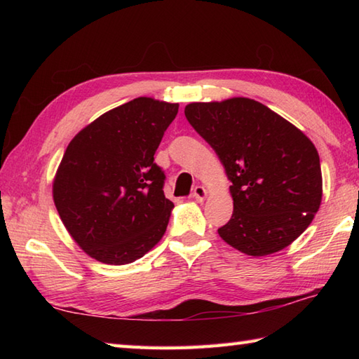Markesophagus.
Segmentation results:
<instances>
[{
    "label": "esophagus",
    "mask_w": 359,
    "mask_h": 359,
    "mask_svg": "<svg viewBox=\"0 0 359 359\" xmlns=\"http://www.w3.org/2000/svg\"><path fill=\"white\" fill-rule=\"evenodd\" d=\"M193 197L197 201V202H203L205 197H207V189H205L203 187L197 185L194 189H193Z\"/></svg>",
    "instance_id": "esophagus-1"
}]
</instances>
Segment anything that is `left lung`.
I'll list each match as a JSON object with an SVG mask.
<instances>
[{
	"instance_id": "1",
	"label": "left lung",
	"mask_w": 359,
	"mask_h": 359,
	"mask_svg": "<svg viewBox=\"0 0 359 359\" xmlns=\"http://www.w3.org/2000/svg\"><path fill=\"white\" fill-rule=\"evenodd\" d=\"M185 117L233 184V216L220 238L248 256L276 253L299 238L323 199L321 163L309 137L243 97L191 103Z\"/></svg>"
}]
</instances>
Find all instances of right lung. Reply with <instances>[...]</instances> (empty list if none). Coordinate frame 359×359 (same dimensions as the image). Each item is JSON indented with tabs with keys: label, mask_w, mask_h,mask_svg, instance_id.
I'll return each mask as SVG.
<instances>
[{
	"label": "right lung",
	"mask_w": 359,
	"mask_h": 359,
	"mask_svg": "<svg viewBox=\"0 0 359 359\" xmlns=\"http://www.w3.org/2000/svg\"><path fill=\"white\" fill-rule=\"evenodd\" d=\"M179 104L139 97L108 111L67 144L53 180L66 230L97 261L123 265L162 239L174 203L154 162Z\"/></svg>",
	"instance_id": "1"
}]
</instances>
